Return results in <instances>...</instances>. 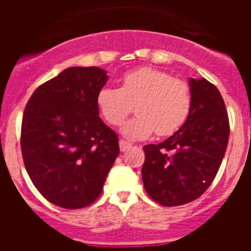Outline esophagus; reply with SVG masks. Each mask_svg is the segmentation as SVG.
<instances>
[{
    "instance_id": "esophagus-1",
    "label": "esophagus",
    "mask_w": 251,
    "mask_h": 251,
    "mask_svg": "<svg viewBox=\"0 0 251 251\" xmlns=\"http://www.w3.org/2000/svg\"><path fill=\"white\" fill-rule=\"evenodd\" d=\"M130 147H132V145H130L129 142L123 141V139H121V141H119V148H121L122 152H126V151L129 150Z\"/></svg>"
}]
</instances>
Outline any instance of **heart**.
I'll list each match as a JSON object with an SVG mask.
<instances>
[{"mask_svg": "<svg viewBox=\"0 0 251 251\" xmlns=\"http://www.w3.org/2000/svg\"><path fill=\"white\" fill-rule=\"evenodd\" d=\"M191 101L185 80L150 66L128 72L119 89L101 88L95 97L99 115L114 127L123 123L134 104L137 115L122 127V134L129 139H145L154 132L158 136L175 133L187 119Z\"/></svg>", "mask_w": 251, "mask_h": 251, "instance_id": "1", "label": "heart"}]
</instances>
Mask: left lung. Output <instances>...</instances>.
<instances>
[{"label": "left lung", "instance_id": "left-lung-1", "mask_svg": "<svg viewBox=\"0 0 251 251\" xmlns=\"http://www.w3.org/2000/svg\"><path fill=\"white\" fill-rule=\"evenodd\" d=\"M188 84L191 109L182 127L159 145L143 147V185L163 206L199 199L214 181L229 142V117L220 92L205 77H191Z\"/></svg>", "mask_w": 251, "mask_h": 251}]
</instances>
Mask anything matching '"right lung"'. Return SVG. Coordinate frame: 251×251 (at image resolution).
Returning a JSON list of instances; mask_svg holds the SVG:
<instances>
[{
  "label": "right lung",
  "instance_id": "add662e5",
  "mask_svg": "<svg viewBox=\"0 0 251 251\" xmlns=\"http://www.w3.org/2000/svg\"><path fill=\"white\" fill-rule=\"evenodd\" d=\"M108 77L97 66L68 68L40 85L26 104L21 127L25 168L37 191L59 207L94 202L119 154L118 136L95 105Z\"/></svg>",
  "mask_w": 251,
  "mask_h": 251
}]
</instances>
